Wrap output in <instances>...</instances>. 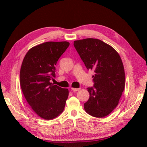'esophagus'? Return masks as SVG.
Returning <instances> with one entry per match:
<instances>
[{
	"label": "esophagus",
	"mask_w": 147,
	"mask_h": 147,
	"mask_svg": "<svg viewBox=\"0 0 147 147\" xmlns=\"http://www.w3.org/2000/svg\"><path fill=\"white\" fill-rule=\"evenodd\" d=\"M71 90L72 91H74V92H78L80 90V88H71Z\"/></svg>",
	"instance_id": "1"
}]
</instances>
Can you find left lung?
Returning <instances> with one entry per match:
<instances>
[{"label": "left lung", "mask_w": 147, "mask_h": 147, "mask_svg": "<svg viewBox=\"0 0 147 147\" xmlns=\"http://www.w3.org/2000/svg\"><path fill=\"white\" fill-rule=\"evenodd\" d=\"M74 46L86 68L95 73L94 86L87 88L90 97L84 109L93 117L107 116L117 106L125 86L120 55L112 47L96 38L76 40Z\"/></svg>", "instance_id": "1"}]
</instances>
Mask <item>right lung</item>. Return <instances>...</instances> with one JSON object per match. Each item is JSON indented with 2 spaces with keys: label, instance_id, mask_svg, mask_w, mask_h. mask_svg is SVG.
<instances>
[{
  "label": "right lung",
  "instance_id": "obj_1",
  "mask_svg": "<svg viewBox=\"0 0 147 147\" xmlns=\"http://www.w3.org/2000/svg\"><path fill=\"white\" fill-rule=\"evenodd\" d=\"M69 45L67 42H47L31 48L20 70V85L27 102L45 120L57 117L64 111L69 91L50 82L55 77L59 57Z\"/></svg>",
  "mask_w": 147,
  "mask_h": 147
}]
</instances>
